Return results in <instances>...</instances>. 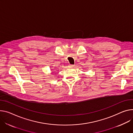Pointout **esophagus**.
Wrapping results in <instances>:
<instances>
[{"instance_id": "esophagus-1", "label": "esophagus", "mask_w": 133, "mask_h": 133, "mask_svg": "<svg viewBox=\"0 0 133 133\" xmlns=\"http://www.w3.org/2000/svg\"><path fill=\"white\" fill-rule=\"evenodd\" d=\"M74 65H69V67L70 68H73V67H74Z\"/></svg>"}]
</instances>
